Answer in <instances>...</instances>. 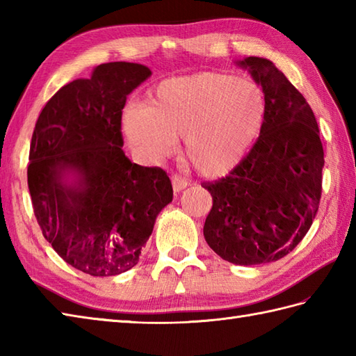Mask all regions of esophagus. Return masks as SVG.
Wrapping results in <instances>:
<instances>
[{
  "mask_svg": "<svg viewBox=\"0 0 356 356\" xmlns=\"http://www.w3.org/2000/svg\"><path fill=\"white\" fill-rule=\"evenodd\" d=\"M171 184H172L174 193H180V191L185 190V188L188 186L186 180L182 179L180 176H177V174H174V176H171Z\"/></svg>",
  "mask_w": 356,
  "mask_h": 356,
  "instance_id": "esophagus-1",
  "label": "esophagus"
}]
</instances>
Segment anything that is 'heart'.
I'll use <instances>...</instances> for the list:
<instances>
[{"label":"heart","instance_id":"1","mask_svg":"<svg viewBox=\"0 0 356 356\" xmlns=\"http://www.w3.org/2000/svg\"><path fill=\"white\" fill-rule=\"evenodd\" d=\"M266 97L255 82L228 73L202 72L162 81L147 107H128L122 125L134 149L156 161L172 154L179 139L203 177L234 171L259 142Z\"/></svg>","mask_w":356,"mask_h":356}]
</instances>
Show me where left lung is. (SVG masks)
Masks as SVG:
<instances>
[{
    "label": "left lung",
    "mask_w": 356,
    "mask_h": 356,
    "mask_svg": "<svg viewBox=\"0 0 356 356\" xmlns=\"http://www.w3.org/2000/svg\"><path fill=\"white\" fill-rule=\"evenodd\" d=\"M266 97L259 142L236 170L205 184L213 208L203 236L223 260L251 266L283 259L309 231L321 197L324 151L312 108L274 63L236 61Z\"/></svg>",
    "instance_id": "8db88e82"
}]
</instances>
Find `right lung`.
I'll list each match as a JSON object with an SVG mask.
<instances>
[{
  "label": "right lung",
  "instance_id": "add662e5",
  "mask_svg": "<svg viewBox=\"0 0 356 356\" xmlns=\"http://www.w3.org/2000/svg\"><path fill=\"white\" fill-rule=\"evenodd\" d=\"M149 76L136 63L97 65L53 95L33 130L27 184L38 225L64 261L93 277L136 266L172 200L166 172L122 149L127 96Z\"/></svg>",
  "mask_w": 356,
  "mask_h": 356
}]
</instances>
